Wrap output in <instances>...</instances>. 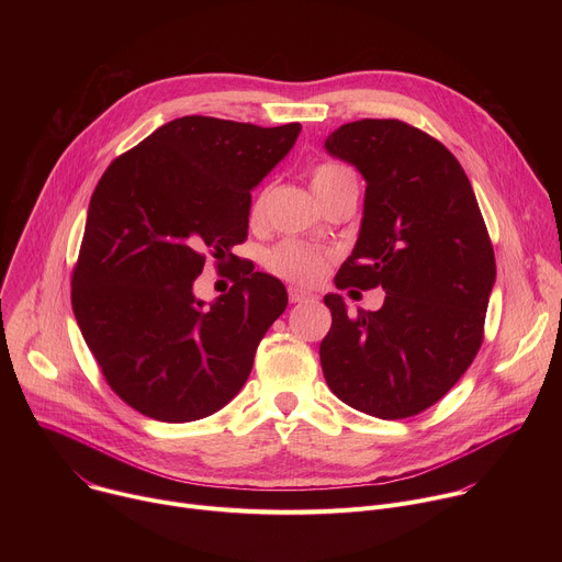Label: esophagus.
Here are the masks:
<instances>
[{
	"instance_id": "esophagus-1",
	"label": "esophagus",
	"mask_w": 562,
	"mask_h": 562,
	"mask_svg": "<svg viewBox=\"0 0 562 562\" xmlns=\"http://www.w3.org/2000/svg\"><path fill=\"white\" fill-rule=\"evenodd\" d=\"M311 297H313V293H308V291H304L300 286H289V300L291 302H306Z\"/></svg>"
}]
</instances>
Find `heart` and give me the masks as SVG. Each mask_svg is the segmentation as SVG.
<instances>
[{"label": "heart", "mask_w": 562, "mask_h": 562, "mask_svg": "<svg viewBox=\"0 0 562 562\" xmlns=\"http://www.w3.org/2000/svg\"><path fill=\"white\" fill-rule=\"evenodd\" d=\"M345 184H356V178L349 169L340 165H319L313 171L311 187L317 198H325L327 193L345 187ZM265 193L254 202L251 206V220L260 222L265 215ZM269 269L278 273L280 278L293 280V282H315L319 276L327 271L329 265V254L323 249H315L311 245L295 243V239H286V243H280L271 254H269Z\"/></svg>", "instance_id": "b5f03b06"}]
</instances>
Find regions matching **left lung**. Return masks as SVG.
I'll list each match as a JSON object with an SVG mask.
<instances>
[{
  "instance_id": "8db88e82",
  "label": "left lung",
  "mask_w": 562,
  "mask_h": 562,
  "mask_svg": "<svg viewBox=\"0 0 562 562\" xmlns=\"http://www.w3.org/2000/svg\"><path fill=\"white\" fill-rule=\"evenodd\" d=\"M329 155L367 182L360 233L336 286L386 293L378 311L349 315L327 293L331 329L319 342L329 389L349 407L409 418L460 380L483 342L496 282L490 233L458 159L400 120L336 128Z\"/></svg>"
}]
</instances>
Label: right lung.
Listing matches in <instances>:
<instances>
[{
  "instance_id": "obj_1",
  "label": "right lung",
  "mask_w": 562,
  "mask_h": 562,
  "mask_svg": "<svg viewBox=\"0 0 562 562\" xmlns=\"http://www.w3.org/2000/svg\"><path fill=\"white\" fill-rule=\"evenodd\" d=\"M300 128L178 117L98 182L72 271V313L106 382L139 414L200 420L245 386L260 340L286 308V289L251 269L206 304L193 282L206 254L235 260L251 191Z\"/></svg>"
}]
</instances>
